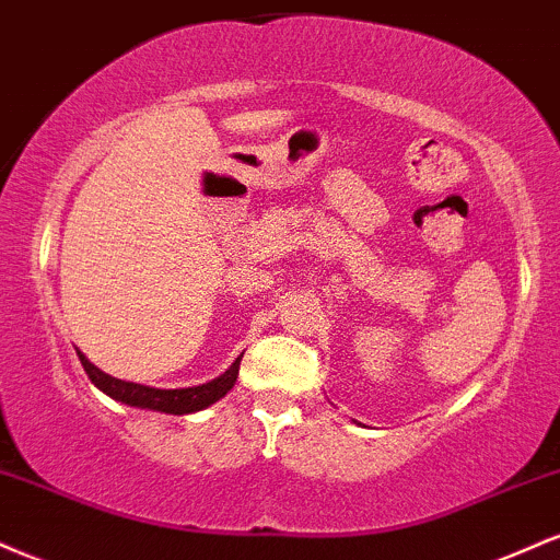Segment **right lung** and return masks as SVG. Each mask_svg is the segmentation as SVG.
<instances>
[{"instance_id": "add662e5", "label": "right lung", "mask_w": 560, "mask_h": 560, "mask_svg": "<svg viewBox=\"0 0 560 560\" xmlns=\"http://www.w3.org/2000/svg\"><path fill=\"white\" fill-rule=\"evenodd\" d=\"M78 359H81L83 370L89 374L91 383H94L102 393H107L109 398L122 400V404L128 406H138V409H151V411H164V413H190V411L207 409L209 404L220 400L230 387L235 385V380H238V370H241V357H238L235 359V364L230 366L222 377L212 380V383L196 385V387H180V390H160V387L125 383V380L104 374L102 370H96L83 353H78Z\"/></svg>"}]
</instances>
